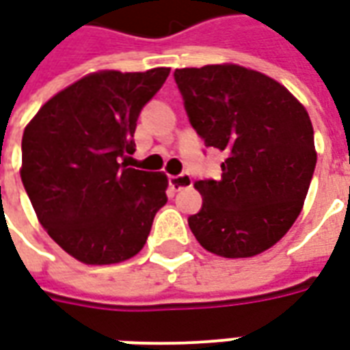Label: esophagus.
Returning <instances> with one entry per match:
<instances>
[{
    "label": "esophagus",
    "instance_id": "34e87169",
    "mask_svg": "<svg viewBox=\"0 0 350 350\" xmlns=\"http://www.w3.org/2000/svg\"><path fill=\"white\" fill-rule=\"evenodd\" d=\"M168 183H170L172 191H182L191 187L193 180H191L189 174H180V176H170V178H168Z\"/></svg>",
    "mask_w": 350,
    "mask_h": 350
}]
</instances>
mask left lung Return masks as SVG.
Listing matches in <instances>:
<instances>
[{"instance_id": "1", "label": "left lung", "mask_w": 350, "mask_h": 350, "mask_svg": "<svg viewBox=\"0 0 350 350\" xmlns=\"http://www.w3.org/2000/svg\"><path fill=\"white\" fill-rule=\"evenodd\" d=\"M191 125L225 153L221 178L198 180L189 228L225 258L255 257L283 238L304 208L317 165L308 110L278 80L236 64L176 69Z\"/></svg>"}]
</instances>
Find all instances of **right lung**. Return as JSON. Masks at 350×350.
Returning a JSON list of instances; mask_svg holds the SVG:
<instances>
[{
    "instance_id": "1",
    "label": "right lung",
    "mask_w": 350,
    "mask_h": 350,
    "mask_svg": "<svg viewBox=\"0 0 350 350\" xmlns=\"http://www.w3.org/2000/svg\"><path fill=\"white\" fill-rule=\"evenodd\" d=\"M168 72H90L46 100L24 129L27 197L50 238L80 262L135 257L167 204V174L129 168L125 155L135 152L140 110Z\"/></svg>"
}]
</instances>
